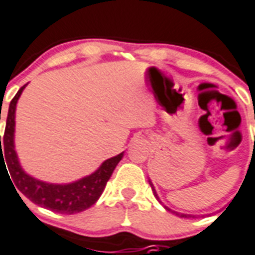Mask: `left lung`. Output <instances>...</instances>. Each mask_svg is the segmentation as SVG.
I'll use <instances>...</instances> for the list:
<instances>
[{"label":"left lung","instance_id":"1","mask_svg":"<svg viewBox=\"0 0 255 255\" xmlns=\"http://www.w3.org/2000/svg\"><path fill=\"white\" fill-rule=\"evenodd\" d=\"M149 184H151V188H152L153 195H155V197L158 198V195H156V191H155V188H153L152 183H151V182H149ZM166 209H167V207H166ZM167 210H170V209H167ZM178 215H179V217H184V218H188V217H192V215H187V214H178Z\"/></svg>","mask_w":255,"mask_h":255}]
</instances>
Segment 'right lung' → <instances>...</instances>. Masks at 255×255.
<instances>
[{"label": "right lung", "mask_w": 255, "mask_h": 255, "mask_svg": "<svg viewBox=\"0 0 255 255\" xmlns=\"http://www.w3.org/2000/svg\"><path fill=\"white\" fill-rule=\"evenodd\" d=\"M25 87H26V84L19 88V91L15 93V96L10 102V106H9L5 135H3L2 139L3 145H1L0 135V166L1 163L5 164V162H6L9 174H10V178L13 180L11 184L15 183L13 187L15 185L18 191L22 192L25 197L28 198L29 201H32L33 203L52 210L54 213H81V211H84L92 205H95L97 199L100 198L104 188H106L107 182L114 172L115 167L118 166V163L123 158L124 152L116 155L114 158L107 159L106 162L103 163L93 174L88 175L83 179L77 180V182H73V183L53 184L34 179L33 176L26 174L22 170V167L19 166L18 158H17V153H15L14 149L15 104L18 102V97L21 96ZM6 166H5V168H6Z\"/></svg>", "instance_id": "right-lung-1"}]
</instances>
